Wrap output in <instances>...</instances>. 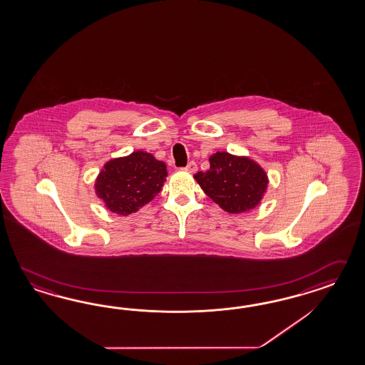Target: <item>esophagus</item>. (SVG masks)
Here are the masks:
<instances>
[{"label":"esophagus","mask_w":365,"mask_h":365,"mask_svg":"<svg viewBox=\"0 0 365 365\" xmlns=\"http://www.w3.org/2000/svg\"><path fill=\"white\" fill-rule=\"evenodd\" d=\"M185 170H186L187 173H195L196 170H197V165H196L194 160H191L185 168Z\"/></svg>","instance_id":"obj_1"}]
</instances>
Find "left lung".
I'll return each mask as SVG.
<instances>
[{
  "label": "left lung",
  "instance_id": "obj_1",
  "mask_svg": "<svg viewBox=\"0 0 365 365\" xmlns=\"http://www.w3.org/2000/svg\"><path fill=\"white\" fill-rule=\"evenodd\" d=\"M207 195L230 214H241L259 205L267 192V173L249 157L217 151L210 157V169L194 175Z\"/></svg>",
  "mask_w": 365,
  "mask_h": 365
}]
</instances>
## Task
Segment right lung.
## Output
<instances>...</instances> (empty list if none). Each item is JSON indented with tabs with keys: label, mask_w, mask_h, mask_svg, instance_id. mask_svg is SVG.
<instances>
[{
	"label": "right lung",
	"mask_w": 365,
	"mask_h": 365,
	"mask_svg": "<svg viewBox=\"0 0 365 365\" xmlns=\"http://www.w3.org/2000/svg\"><path fill=\"white\" fill-rule=\"evenodd\" d=\"M166 177L165 162L137 150L108 160L98 173L95 191L110 212L128 216L158 195Z\"/></svg>",
	"instance_id": "add662e5"
}]
</instances>
